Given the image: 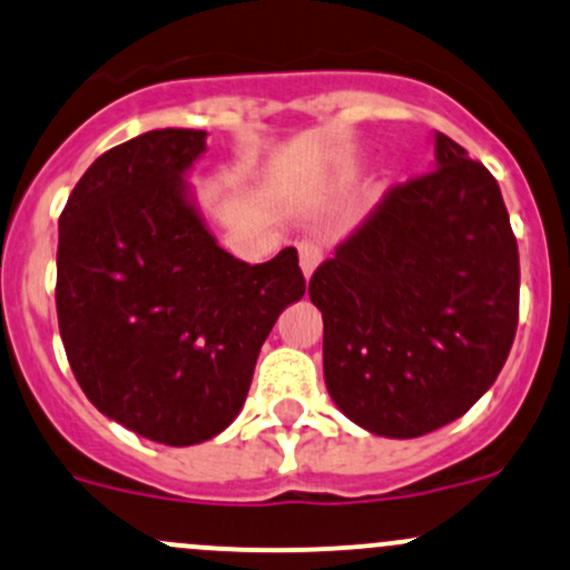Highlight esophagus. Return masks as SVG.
<instances>
[{
    "instance_id": "1",
    "label": "esophagus",
    "mask_w": 570,
    "mask_h": 570,
    "mask_svg": "<svg viewBox=\"0 0 570 570\" xmlns=\"http://www.w3.org/2000/svg\"><path fill=\"white\" fill-rule=\"evenodd\" d=\"M297 252H299V267H303L305 278H311V273H314L318 262H322V248H318L316 243L303 240L297 246Z\"/></svg>"
}]
</instances>
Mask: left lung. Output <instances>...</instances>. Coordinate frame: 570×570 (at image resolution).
Instances as JSON below:
<instances>
[{
    "mask_svg": "<svg viewBox=\"0 0 570 570\" xmlns=\"http://www.w3.org/2000/svg\"><path fill=\"white\" fill-rule=\"evenodd\" d=\"M435 159L386 189L308 284L330 397L386 438L460 419L517 335L519 252L498 180L446 135Z\"/></svg>",
    "mask_w": 570,
    "mask_h": 570,
    "instance_id": "left-lung-1",
    "label": "left lung"
}]
</instances>
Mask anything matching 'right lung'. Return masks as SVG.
<instances>
[{
	"label": "right lung",
	"mask_w": 570,
	"mask_h": 570,
	"mask_svg": "<svg viewBox=\"0 0 570 570\" xmlns=\"http://www.w3.org/2000/svg\"><path fill=\"white\" fill-rule=\"evenodd\" d=\"M199 129H154L110 148L59 216L56 314L86 397L165 446L214 438L243 409L256 356L305 295L297 248L246 265L186 199Z\"/></svg>",
	"instance_id": "right-lung-1"
}]
</instances>
